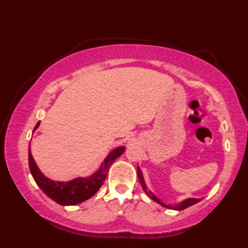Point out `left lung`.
Instances as JSON below:
<instances>
[{
	"label": "left lung",
	"mask_w": 248,
	"mask_h": 248,
	"mask_svg": "<svg viewBox=\"0 0 248 248\" xmlns=\"http://www.w3.org/2000/svg\"><path fill=\"white\" fill-rule=\"evenodd\" d=\"M137 172H138L139 181H140V184H141V186H142V188H143V191L145 192V194H147L151 200H154L155 202H157V203H159V204H160V205L165 206V208L172 209V210H178V211H179V210H184V209H186V208H188V206H191V205H193V204H195V203H198V202L201 201V200H200V199H192V198H189V199L184 200V201H182L181 203H178V204H175V205H172V204H166V203L162 202L160 199H158L157 196H155V195L154 194V193H152L151 191H149L148 187H147V184H145V182H144L143 175H142V171H141V169H140V167H139V166H138V171H137Z\"/></svg>",
	"instance_id": "obj_1"
}]
</instances>
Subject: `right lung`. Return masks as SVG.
Instances as JSON below:
<instances>
[{"label": "right lung", "instance_id": "1", "mask_svg": "<svg viewBox=\"0 0 248 248\" xmlns=\"http://www.w3.org/2000/svg\"><path fill=\"white\" fill-rule=\"evenodd\" d=\"M40 122L36 124L33 131L37 130L39 126ZM125 151V147H117L113 151L109 152V155L105 158V160L101 164L100 168L96 172L89 177H78L69 182H55L52 179L47 178L45 175L40 171L38 166L33 160L31 151L28 152L29 158V168L31 172L33 179L39 186L40 189L45 194L59 203L61 205H76L79 203L86 201L90 199L96 193L99 191L101 185L104 184L106 179L107 172L109 170L110 165L113 164L115 159H117Z\"/></svg>", "mask_w": 248, "mask_h": 248}]
</instances>
